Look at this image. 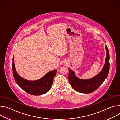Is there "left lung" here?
Returning <instances> with one entry per match:
<instances>
[{
    "label": "left lung",
    "mask_w": 120,
    "mask_h": 120,
    "mask_svg": "<svg viewBox=\"0 0 120 120\" xmlns=\"http://www.w3.org/2000/svg\"><path fill=\"white\" fill-rule=\"evenodd\" d=\"M106 57L105 62L101 72L94 77L86 80L77 78L74 72L69 68L68 79L72 87L77 92L89 94L98 89L107 78L110 69V56L107 45H105Z\"/></svg>",
    "instance_id": "left-lung-1"
}]
</instances>
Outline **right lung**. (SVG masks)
Instances as JSON below:
<instances>
[{
    "instance_id": "right-lung-1",
    "label": "right lung",
    "mask_w": 120,
    "mask_h": 120,
    "mask_svg": "<svg viewBox=\"0 0 120 120\" xmlns=\"http://www.w3.org/2000/svg\"><path fill=\"white\" fill-rule=\"evenodd\" d=\"M12 61V70L14 79L16 83L25 92L32 95H39L46 93L50 90L53 84L54 78L56 74V70L47 73L38 80L29 81L19 75L15 70L14 57Z\"/></svg>"
}]
</instances>
